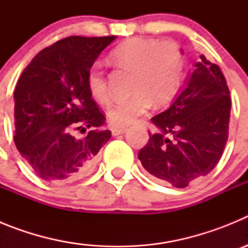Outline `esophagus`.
Listing matches in <instances>:
<instances>
[{
  "mask_svg": "<svg viewBox=\"0 0 248 248\" xmlns=\"http://www.w3.org/2000/svg\"><path fill=\"white\" fill-rule=\"evenodd\" d=\"M125 131H126V128H124V126H114V128L111 129V133H113L114 137L123 134V133H125Z\"/></svg>",
  "mask_w": 248,
  "mask_h": 248,
  "instance_id": "esophagus-1",
  "label": "esophagus"
}]
</instances>
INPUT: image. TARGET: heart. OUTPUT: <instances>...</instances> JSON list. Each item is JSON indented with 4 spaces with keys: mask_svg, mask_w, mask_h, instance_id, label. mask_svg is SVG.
<instances>
[{
    "mask_svg": "<svg viewBox=\"0 0 248 248\" xmlns=\"http://www.w3.org/2000/svg\"><path fill=\"white\" fill-rule=\"evenodd\" d=\"M111 58L119 65L134 69L131 80L134 93L115 99L108 109V119L113 125L134 123L150 109L153 100L157 105L165 104L180 87L184 54L176 43L135 37L114 48ZM87 84L94 99L108 104L110 91L102 62L93 63L89 68Z\"/></svg>",
    "mask_w": 248,
    "mask_h": 248,
    "instance_id": "b5f03b06",
    "label": "heart"
}]
</instances>
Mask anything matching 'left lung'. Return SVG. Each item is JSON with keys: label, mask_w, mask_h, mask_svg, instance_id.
<instances>
[{"label": "left lung", "mask_w": 248, "mask_h": 248, "mask_svg": "<svg viewBox=\"0 0 248 248\" xmlns=\"http://www.w3.org/2000/svg\"><path fill=\"white\" fill-rule=\"evenodd\" d=\"M194 67L171 107L151 118L155 131H149V141L138 154L146 171L179 189L212 171L229 138L226 79L205 56Z\"/></svg>", "instance_id": "1"}]
</instances>
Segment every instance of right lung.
I'll return each instance as SVG.
<instances>
[{
    "label": "right lung",
    "instance_id": "right-lung-1",
    "mask_svg": "<svg viewBox=\"0 0 248 248\" xmlns=\"http://www.w3.org/2000/svg\"><path fill=\"white\" fill-rule=\"evenodd\" d=\"M115 36L63 38L41 50L15 89V135L19 154L46 181L67 183L92 171L111 137L103 129L87 84L89 68ZM89 134L78 137L77 131Z\"/></svg>",
    "mask_w": 248,
    "mask_h": 248
}]
</instances>
